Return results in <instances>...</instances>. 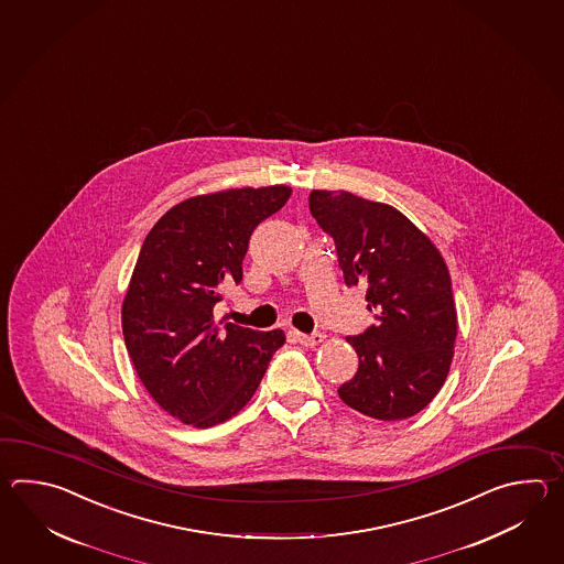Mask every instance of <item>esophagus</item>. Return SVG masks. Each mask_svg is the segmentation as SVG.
<instances>
[{
  "instance_id": "obj_1",
  "label": "esophagus",
  "mask_w": 564,
  "mask_h": 564,
  "mask_svg": "<svg viewBox=\"0 0 564 564\" xmlns=\"http://www.w3.org/2000/svg\"><path fill=\"white\" fill-rule=\"evenodd\" d=\"M296 338H299L300 345H304V347H316V345H321L324 340L323 333H312V335H302V333H296Z\"/></svg>"
}]
</instances>
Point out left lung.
Instances as JSON below:
<instances>
[{
	"instance_id": "1",
	"label": "left lung",
	"mask_w": 564,
	"mask_h": 564,
	"mask_svg": "<svg viewBox=\"0 0 564 564\" xmlns=\"http://www.w3.org/2000/svg\"><path fill=\"white\" fill-rule=\"evenodd\" d=\"M308 205L335 240L345 284L367 290L377 321L347 336L359 371L338 395L372 420L413 417L440 393L454 359L456 304L444 258L391 205L326 189H314Z\"/></svg>"
}]
</instances>
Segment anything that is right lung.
Returning <instances> with one entry per match:
<instances>
[{
    "instance_id": "add662e5",
    "label": "right lung",
    "mask_w": 564,
    "mask_h": 564,
    "mask_svg": "<svg viewBox=\"0 0 564 564\" xmlns=\"http://www.w3.org/2000/svg\"><path fill=\"white\" fill-rule=\"evenodd\" d=\"M292 195L286 185L185 199L147 234L122 302V336L149 395L169 415L212 427L234 417L264 377L284 330L216 323L240 284L253 229Z\"/></svg>"
}]
</instances>
